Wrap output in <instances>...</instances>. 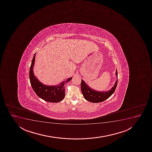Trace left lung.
Listing matches in <instances>:
<instances>
[{
  "label": "left lung",
  "instance_id": "1",
  "mask_svg": "<svg viewBox=\"0 0 152 152\" xmlns=\"http://www.w3.org/2000/svg\"><path fill=\"white\" fill-rule=\"evenodd\" d=\"M115 75L116 77H118L117 70L115 73ZM117 84L118 80H116L114 86L108 91H96L90 88L84 81L81 79V89L82 95L85 99L91 103H99L105 101L113 95L115 90Z\"/></svg>",
  "mask_w": 152,
  "mask_h": 152
}]
</instances>
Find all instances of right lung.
Wrapping results in <instances>:
<instances>
[{"label":"right lung","instance_id":"add662e5","mask_svg":"<svg viewBox=\"0 0 152 152\" xmlns=\"http://www.w3.org/2000/svg\"><path fill=\"white\" fill-rule=\"evenodd\" d=\"M36 53L32 58L29 70V79L31 86L34 92L40 98L47 102L58 103L63 100L65 96V85L71 80L72 77L61 82L57 86H46L40 82L34 74Z\"/></svg>","mask_w":152,"mask_h":152}]
</instances>
